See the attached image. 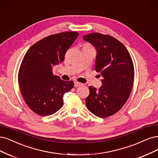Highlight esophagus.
Returning <instances> with one entry per match:
<instances>
[{
    "instance_id": "obj_1",
    "label": "esophagus",
    "mask_w": 158,
    "mask_h": 158,
    "mask_svg": "<svg viewBox=\"0 0 158 158\" xmlns=\"http://www.w3.org/2000/svg\"><path fill=\"white\" fill-rule=\"evenodd\" d=\"M82 85H83L82 83H81L79 82H77V81H75V82H74V86H75V87H77V86H81Z\"/></svg>"
}]
</instances>
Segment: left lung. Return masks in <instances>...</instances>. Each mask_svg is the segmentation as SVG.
<instances>
[{
    "label": "left lung",
    "instance_id": "left-lung-1",
    "mask_svg": "<svg viewBox=\"0 0 158 158\" xmlns=\"http://www.w3.org/2000/svg\"><path fill=\"white\" fill-rule=\"evenodd\" d=\"M83 39L95 47V69L103 77L98 89L89 87L86 106L94 115L107 118L121 110L129 97L135 75L133 60L125 46L110 35L93 33Z\"/></svg>",
    "mask_w": 158,
    "mask_h": 158
}]
</instances>
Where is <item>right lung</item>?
Instances as JSON below:
<instances>
[{
	"instance_id": "1",
	"label": "right lung",
	"mask_w": 158,
	"mask_h": 158,
	"mask_svg": "<svg viewBox=\"0 0 158 158\" xmlns=\"http://www.w3.org/2000/svg\"><path fill=\"white\" fill-rule=\"evenodd\" d=\"M74 31L50 35L35 43L24 56L18 83L25 102L35 113L52 115L63 106L64 94L73 87L72 81L54 75L53 66L64 60L67 50L78 37Z\"/></svg>"
}]
</instances>
